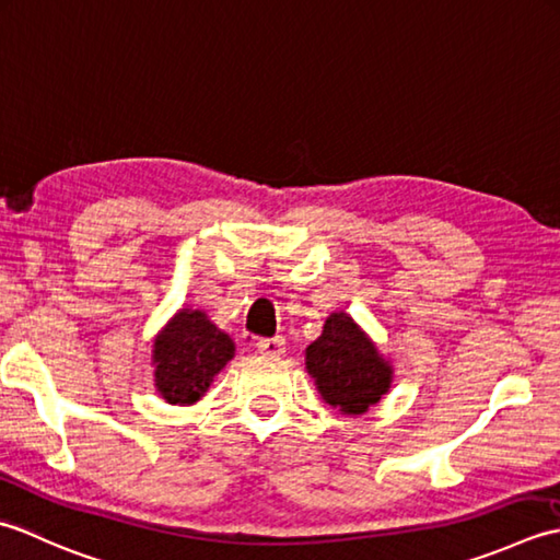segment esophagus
I'll list each match as a JSON object with an SVG mask.
<instances>
[{
  "mask_svg": "<svg viewBox=\"0 0 560 560\" xmlns=\"http://www.w3.org/2000/svg\"><path fill=\"white\" fill-rule=\"evenodd\" d=\"M256 350L266 358H280L284 352V340L280 336L276 338H260L256 340Z\"/></svg>",
  "mask_w": 560,
  "mask_h": 560,
  "instance_id": "1",
  "label": "esophagus"
}]
</instances>
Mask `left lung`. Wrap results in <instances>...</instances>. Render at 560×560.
Returning <instances> with one entry per match:
<instances>
[{
    "instance_id": "8db88e82",
    "label": "left lung",
    "mask_w": 560,
    "mask_h": 560,
    "mask_svg": "<svg viewBox=\"0 0 560 560\" xmlns=\"http://www.w3.org/2000/svg\"><path fill=\"white\" fill-rule=\"evenodd\" d=\"M304 364L324 401L346 416L368 413L394 376L392 364L346 312L326 318L322 336L304 350Z\"/></svg>"
}]
</instances>
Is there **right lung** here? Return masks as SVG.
Segmentation results:
<instances>
[{
  "instance_id": "right-lung-1",
  "label": "right lung",
  "mask_w": 560,
  "mask_h": 560,
  "mask_svg": "<svg viewBox=\"0 0 560 560\" xmlns=\"http://www.w3.org/2000/svg\"><path fill=\"white\" fill-rule=\"evenodd\" d=\"M234 358V340L200 310H180L152 343L154 389L166 404L192 406Z\"/></svg>"
}]
</instances>
